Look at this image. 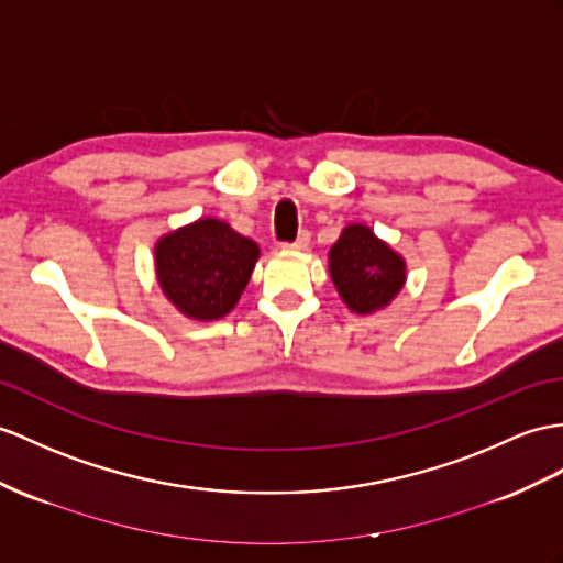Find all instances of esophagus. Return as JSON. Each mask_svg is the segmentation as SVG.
<instances>
[{
  "mask_svg": "<svg viewBox=\"0 0 563 563\" xmlns=\"http://www.w3.org/2000/svg\"><path fill=\"white\" fill-rule=\"evenodd\" d=\"M308 245H310V234H308V231H300L298 239H296L294 243H286L284 249H291V251H306Z\"/></svg>",
  "mask_w": 563,
  "mask_h": 563,
  "instance_id": "esophagus-1",
  "label": "esophagus"
}]
</instances>
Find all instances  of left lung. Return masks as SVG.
<instances>
[{"mask_svg": "<svg viewBox=\"0 0 563 563\" xmlns=\"http://www.w3.org/2000/svg\"><path fill=\"white\" fill-rule=\"evenodd\" d=\"M329 274L349 310L369 314L404 289L406 263L365 224H349L329 251Z\"/></svg>", "mask_w": 563, "mask_h": 563, "instance_id": "1", "label": "left lung"}]
</instances>
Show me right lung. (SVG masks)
I'll use <instances>...</instances> for the list:
<instances>
[{
  "label": "right lung",
  "mask_w": 563,
  "mask_h": 563,
  "mask_svg": "<svg viewBox=\"0 0 563 563\" xmlns=\"http://www.w3.org/2000/svg\"><path fill=\"white\" fill-rule=\"evenodd\" d=\"M260 257L257 243L227 222L205 217L155 245L164 296L190 320H219L239 303Z\"/></svg>",
  "instance_id": "right-lung-1"
}]
</instances>
